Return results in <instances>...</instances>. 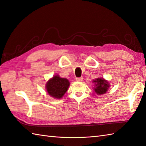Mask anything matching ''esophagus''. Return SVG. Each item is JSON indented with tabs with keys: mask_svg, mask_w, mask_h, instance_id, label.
<instances>
[{
	"mask_svg": "<svg viewBox=\"0 0 146 146\" xmlns=\"http://www.w3.org/2000/svg\"><path fill=\"white\" fill-rule=\"evenodd\" d=\"M83 80V78L82 77L76 78V81H82Z\"/></svg>",
	"mask_w": 146,
	"mask_h": 146,
	"instance_id": "1",
	"label": "esophagus"
}]
</instances>
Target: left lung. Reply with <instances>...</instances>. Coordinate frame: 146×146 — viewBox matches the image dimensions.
<instances>
[{
	"instance_id": "1",
	"label": "left lung",
	"mask_w": 146,
	"mask_h": 146,
	"mask_svg": "<svg viewBox=\"0 0 146 146\" xmlns=\"http://www.w3.org/2000/svg\"><path fill=\"white\" fill-rule=\"evenodd\" d=\"M93 82L95 84H94L95 87L94 88V92L98 94V95H101V94L106 93V91L110 86L108 81L104 78H102L94 80Z\"/></svg>"
}]
</instances>
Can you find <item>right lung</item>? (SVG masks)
I'll return each instance as SVG.
<instances>
[{
	"label": "right lung",
	"instance_id": "obj_1",
	"mask_svg": "<svg viewBox=\"0 0 146 146\" xmlns=\"http://www.w3.org/2000/svg\"><path fill=\"white\" fill-rule=\"evenodd\" d=\"M69 86L68 80L63 78L58 75H55L46 83V90L50 96L60 99L66 92Z\"/></svg>",
	"mask_w": 146,
	"mask_h": 146
}]
</instances>
